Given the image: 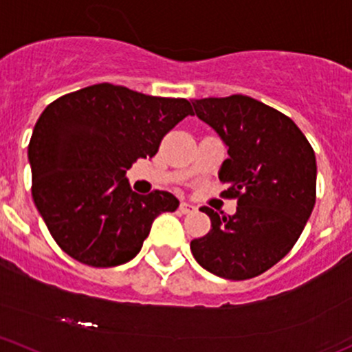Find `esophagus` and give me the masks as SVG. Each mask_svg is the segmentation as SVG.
I'll use <instances>...</instances> for the list:
<instances>
[{
  "label": "esophagus",
  "mask_w": 352,
  "mask_h": 352,
  "mask_svg": "<svg viewBox=\"0 0 352 352\" xmlns=\"http://www.w3.org/2000/svg\"><path fill=\"white\" fill-rule=\"evenodd\" d=\"M180 212L182 214L195 212V206L190 204V202H182V204H180Z\"/></svg>",
  "instance_id": "34e87169"
}]
</instances>
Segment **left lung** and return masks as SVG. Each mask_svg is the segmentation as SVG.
Returning a JSON list of instances; mask_svg holds the SVG:
<instances>
[{"label":"left lung","mask_w":352,"mask_h":352,"mask_svg":"<svg viewBox=\"0 0 352 352\" xmlns=\"http://www.w3.org/2000/svg\"><path fill=\"white\" fill-rule=\"evenodd\" d=\"M192 106L228 148L219 180L238 207L232 216L202 207L210 231L190 241V251L221 278H253L300 238L316 204V153L290 118L253 98L195 99Z\"/></svg>","instance_id":"1"}]
</instances>
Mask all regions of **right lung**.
I'll use <instances>...</instances> for the list:
<instances>
[{"mask_svg": "<svg viewBox=\"0 0 352 352\" xmlns=\"http://www.w3.org/2000/svg\"><path fill=\"white\" fill-rule=\"evenodd\" d=\"M192 113L187 99L96 84L55 99L28 145L32 195L55 243L80 263L108 268L133 260L155 217L179 199L140 195L126 170L155 157L162 138Z\"/></svg>", "mask_w": 352, "mask_h": 352, "instance_id": "right-lung-1", "label": "right lung"}]
</instances>
